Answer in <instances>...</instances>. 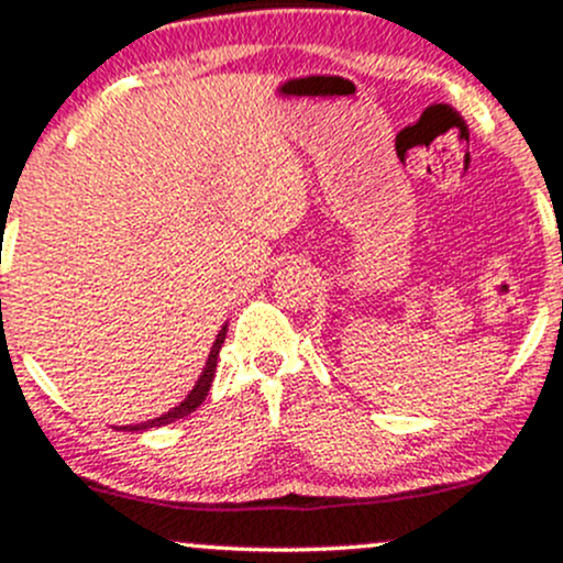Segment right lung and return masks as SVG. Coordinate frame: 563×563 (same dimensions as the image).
I'll return each instance as SVG.
<instances>
[{"label": "right lung", "mask_w": 563, "mask_h": 563, "mask_svg": "<svg viewBox=\"0 0 563 563\" xmlns=\"http://www.w3.org/2000/svg\"><path fill=\"white\" fill-rule=\"evenodd\" d=\"M224 336H227V325H221L219 336H216V342H213V347H211V355H208V363H206V368H202L200 379H197L195 390H191V393L187 395V398H184L181 404L176 406V409H170L168 413H163V417L152 419V422L135 424V428H131V430L163 428V424H170V422H176V419H184V417H189V413L195 411L197 406L202 404V400H206L208 390H211V382H213V376H216V361H219V350H221V344H224ZM122 430H128V428H122Z\"/></svg>", "instance_id": "right-lung-1"}]
</instances>
